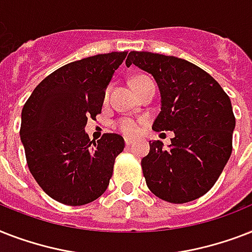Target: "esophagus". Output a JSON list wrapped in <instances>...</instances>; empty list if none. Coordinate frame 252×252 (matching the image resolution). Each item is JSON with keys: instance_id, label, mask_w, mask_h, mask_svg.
Returning a JSON list of instances; mask_svg holds the SVG:
<instances>
[{"instance_id": "obj_1", "label": "esophagus", "mask_w": 252, "mask_h": 252, "mask_svg": "<svg viewBox=\"0 0 252 252\" xmlns=\"http://www.w3.org/2000/svg\"><path fill=\"white\" fill-rule=\"evenodd\" d=\"M124 141H126V146H129V145H132V144H133V138H128V137H126L124 138Z\"/></svg>"}]
</instances>
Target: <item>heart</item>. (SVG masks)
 Here are the masks:
<instances>
[{
  "mask_svg": "<svg viewBox=\"0 0 252 252\" xmlns=\"http://www.w3.org/2000/svg\"><path fill=\"white\" fill-rule=\"evenodd\" d=\"M142 78H145V77L144 76L134 77L133 80L130 81V85L136 84V82H138V81L142 80ZM116 126H118V129L120 130V132H123V133L126 134V136H134V134H137L138 130H140L138 123L136 122V120H133V119H128V118L119 120Z\"/></svg>",
  "mask_w": 252,
  "mask_h": 252,
  "instance_id": "b5f03b06",
  "label": "heart"
}]
</instances>
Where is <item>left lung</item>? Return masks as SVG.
Returning <instances> with one entry per match:
<instances>
[{"mask_svg":"<svg viewBox=\"0 0 252 252\" xmlns=\"http://www.w3.org/2000/svg\"><path fill=\"white\" fill-rule=\"evenodd\" d=\"M152 74L161 95L153 130H172L167 148L150 141L141 159L146 186L159 199L183 204L207 193L231 154L235 118L220 84L189 61L132 51L126 65Z\"/></svg>","mask_w":252,"mask_h":252,"instance_id":"8db88e82","label":"left lung"}]
</instances>
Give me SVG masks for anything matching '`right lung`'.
Here are the masks:
<instances>
[{
    "instance_id": "right-lung-1",
    "label": "right lung",
    "mask_w": 252,
    "mask_h": 252,
    "mask_svg": "<svg viewBox=\"0 0 252 252\" xmlns=\"http://www.w3.org/2000/svg\"><path fill=\"white\" fill-rule=\"evenodd\" d=\"M126 52L66 64L35 87L22 110L21 141L30 172L59 203L85 205L104 193L124 138L103 134L90 141L87 119L102 111L106 89Z\"/></svg>"
}]
</instances>
